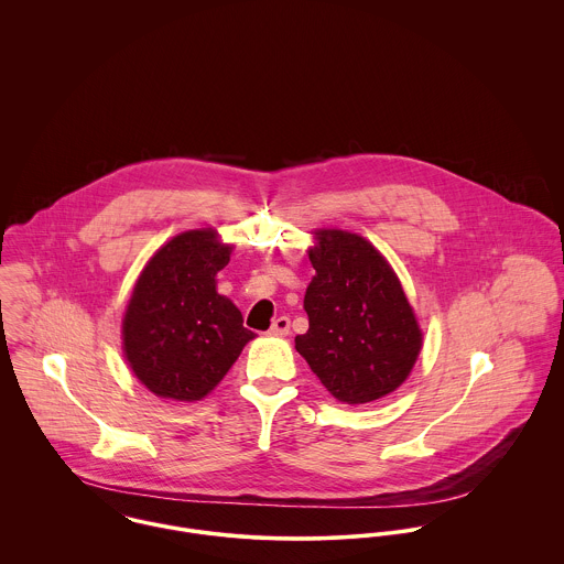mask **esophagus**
I'll use <instances>...</instances> for the list:
<instances>
[{
    "mask_svg": "<svg viewBox=\"0 0 564 564\" xmlns=\"http://www.w3.org/2000/svg\"><path fill=\"white\" fill-rule=\"evenodd\" d=\"M289 332H291V319L289 317H278L269 327V334H273V336H286Z\"/></svg>",
    "mask_w": 564,
    "mask_h": 564,
    "instance_id": "obj_1",
    "label": "esophagus"
}]
</instances>
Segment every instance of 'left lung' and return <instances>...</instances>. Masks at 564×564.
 <instances>
[{"label": "left lung", "mask_w": 564, "mask_h": 564, "mask_svg": "<svg viewBox=\"0 0 564 564\" xmlns=\"http://www.w3.org/2000/svg\"><path fill=\"white\" fill-rule=\"evenodd\" d=\"M311 235L308 332L295 336V349L334 400L349 405L382 400L402 387L421 354L423 329L414 308L373 242L338 228Z\"/></svg>", "instance_id": "obj_1"}]
</instances>
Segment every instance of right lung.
I'll return each mask as SVG.
<instances>
[{"instance_id":"obj_1","label":"right lung","mask_w":564,"mask_h":564,"mask_svg":"<svg viewBox=\"0 0 564 564\" xmlns=\"http://www.w3.org/2000/svg\"><path fill=\"white\" fill-rule=\"evenodd\" d=\"M232 242L215 228L175 235L139 273L121 319V349L137 380L156 398L199 402L215 391L256 334L217 291Z\"/></svg>"}]
</instances>
